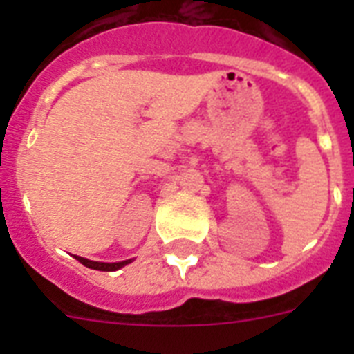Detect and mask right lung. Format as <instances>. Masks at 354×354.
Segmentation results:
<instances>
[{
	"label": "right lung",
	"mask_w": 354,
	"mask_h": 354,
	"mask_svg": "<svg viewBox=\"0 0 354 354\" xmlns=\"http://www.w3.org/2000/svg\"><path fill=\"white\" fill-rule=\"evenodd\" d=\"M76 259L83 266H86V268H90V270H97V271H117V270H120V268H124V266L129 264V262H131V261H124V262H113V264H108V262L88 261V259L77 257V255H76Z\"/></svg>",
	"instance_id": "1"
}]
</instances>
